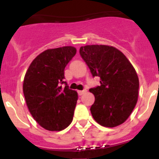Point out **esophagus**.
Wrapping results in <instances>:
<instances>
[{
	"instance_id": "esophagus-1",
	"label": "esophagus",
	"mask_w": 159,
	"mask_h": 159,
	"mask_svg": "<svg viewBox=\"0 0 159 159\" xmlns=\"http://www.w3.org/2000/svg\"><path fill=\"white\" fill-rule=\"evenodd\" d=\"M86 92H87L86 90H83V91H78V94H79V95H84V94Z\"/></svg>"
}]
</instances>
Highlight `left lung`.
Returning <instances> with one entry per match:
<instances>
[{"mask_svg": "<svg viewBox=\"0 0 159 159\" xmlns=\"http://www.w3.org/2000/svg\"><path fill=\"white\" fill-rule=\"evenodd\" d=\"M80 53L92 75L100 78V85L89 90L95 98L90 109L92 117L106 127L123 123L138 101L139 81L134 67L112 46H82Z\"/></svg>", "mask_w": 159, "mask_h": 159, "instance_id": "8db88e82", "label": "left lung"}]
</instances>
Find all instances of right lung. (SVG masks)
<instances>
[{
  "label": "right lung",
  "instance_id": "right-lung-1",
  "mask_svg": "<svg viewBox=\"0 0 159 159\" xmlns=\"http://www.w3.org/2000/svg\"><path fill=\"white\" fill-rule=\"evenodd\" d=\"M76 53L72 46L47 49L39 54L25 73L23 92L33 119L50 131H60L72 122L78 99L75 91L63 87L64 69Z\"/></svg>",
  "mask_w": 159,
  "mask_h": 159
}]
</instances>
